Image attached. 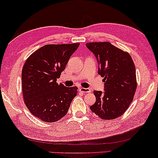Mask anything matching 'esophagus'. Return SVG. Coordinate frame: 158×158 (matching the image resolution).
I'll list each match as a JSON object with an SVG mask.
<instances>
[{
  "label": "esophagus",
  "instance_id": "34e87169",
  "mask_svg": "<svg viewBox=\"0 0 158 158\" xmlns=\"http://www.w3.org/2000/svg\"><path fill=\"white\" fill-rule=\"evenodd\" d=\"M79 90L82 93H90L91 91V89H88V88H81Z\"/></svg>",
  "mask_w": 158,
  "mask_h": 158
}]
</instances>
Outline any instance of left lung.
<instances>
[{"label": "left lung", "mask_w": 158, "mask_h": 158, "mask_svg": "<svg viewBox=\"0 0 158 158\" xmlns=\"http://www.w3.org/2000/svg\"><path fill=\"white\" fill-rule=\"evenodd\" d=\"M86 46L97 57L105 90L94 91L96 102L90 109L102 119H115L124 114L134 99L137 87L134 61L128 52L110 42L88 43Z\"/></svg>", "instance_id": "obj_1"}]
</instances>
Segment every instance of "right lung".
Returning a JSON list of instances; mask_svg holds the SVG:
<instances>
[{"instance_id": "right-lung-1", "label": "right lung", "mask_w": 158, "mask_h": 158, "mask_svg": "<svg viewBox=\"0 0 158 158\" xmlns=\"http://www.w3.org/2000/svg\"><path fill=\"white\" fill-rule=\"evenodd\" d=\"M79 45H46L32 53L24 62L22 71L24 104L42 121L54 123L61 119L77 95V87H64L56 81Z\"/></svg>"}]
</instances>
